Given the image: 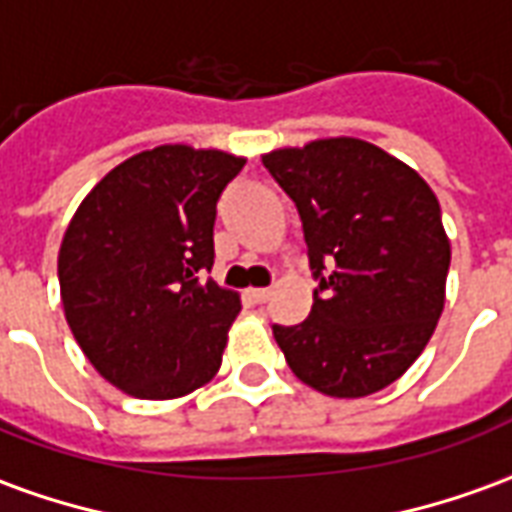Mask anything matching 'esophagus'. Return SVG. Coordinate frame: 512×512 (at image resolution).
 <instances>
[{"instance_id": "1", "label": "esophagus", "mask_w": 512, "mask_h": 512, "mask_svg": "<svg viewBox=\"0 0 512 512\" xmlns=\"http://www.w3.org/2000/svg\"><path fill=\"white\" fill-rule=\"evenodd\" d=\"M249 299L255 301V304H266L271 299V288H252L249 290Z\"/></svg>"}]
</instances>
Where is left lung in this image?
<instances>
[{
  "label": "left lung",
  "instance_id": "1",
  "mask_svg": "<svg viewBox=\"0 0 512 512\" xmlns=\"http://www.w3.org/2000/svg\"><path fill=\"white\" fill-rule=\"evenodd\" d=\"M263 164L299 208L318 279L310 318L274 326L277 345L323 395H373L414 365L444 310L439 200L408 164L354 136L279 147Z\"/></svg>",
  "mask_w": 512,
  "mask_h": 512
}]
</instances>
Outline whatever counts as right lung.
Returning a JSON list of instances; mask_svg holds the SVG:
<instances>
[{"mask_svg": "<svg viewBox=\"0 0 512 512\" xmlns=\"http://www.w3.org/2000/svg\"><path fill=\"white\" fill-rule=\"evenodd\" d=\"M246 158L161 145L117 164L62 238L65 318L101 376L142 400H172L222 365L238 293L202 282L224 186Z\"/></svg>", "mask_w": 512, "mask_h": 512, "instance_id": "right-lung-1", "label": "right lung"}]
</instances>
